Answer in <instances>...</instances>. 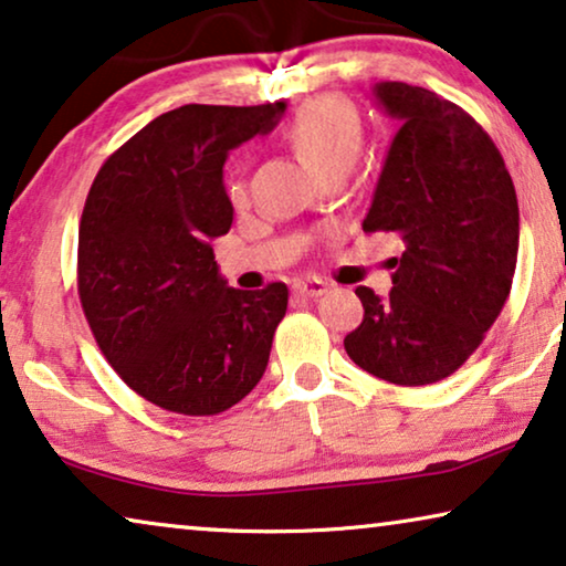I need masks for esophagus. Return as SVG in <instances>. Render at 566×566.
Segmentation results:
<instances>
[{"instance_id": "34e87169", "label": "esophagus", "mask_w": 566, "mask_h": 566, "mask_svg": "<svg viewBox=\"0 0 566 566\" xmlns=\"http://www.w3.org/2000/svg\"><path fill=\"white\" fill-rule=\"evenodd\" d=\"M293 291L303 298H318L329 291V285H326L322 277H301V281L293 283Z\"/></svg>"}]
</instances>
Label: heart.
<instances>
[{"mask_svg": "<svg viewBox=\"0 0 566 566\" xmlns=\"http://www.w3.org/2000/svg\"><path fill=\"white\" fill-rule=\"evenodd\" d=\"M289 137L303 158H308L324 176L334 168L355 166L363 147V122L347 102L322 96L301 106L289 125ZM227 193L232 201H242L244 184L240 178H229Z\"/></svg>", "mask_w": 566, "mask_h": 566, "instance_id": "b5f03b06", "label": "heart"}]
</instances>
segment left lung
Instances as JSON below:
<instances>
[{"label":"left lung","mask_w":566,"mask_h":566,"mask_svg":"<svg viewBox=\"0 0 566 566\" xmlns=\"http://www.w3.org/2000/svg\"><path fill=\"white\" fill-rule=\"evenodd\" d=\"M400 122L365 232L396 234L392 289L355 291L365 318L344 337L352 363L396 385L449 378L505 306L518 258V199L503 155L462 106L400 81L373 88Z\"/></svg>","instance_id":"1"}]
</instances>
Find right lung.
<instances>
[{"mask_svg": "<svg viewBox=\"0 0 566 566\" xmlns=\"http://www.w3.org/2000/svg\"><path fill=\"white\" fill-rule=\"evenodd\" d=\"M285 104H186L106 158L78 227V298L117 375L150 403L214 416L263 378L285 283L229 289L211 240L232 227L229 150L268 135Z\"/></svg>", "mask_w": 566, "mask_h": 566, "instance_id": "obj_1", "label": "right lung"}]
</instances>
